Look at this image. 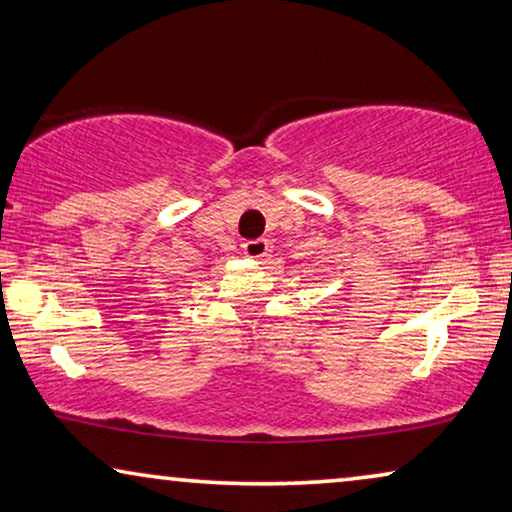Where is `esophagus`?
<instances>
[{
    "label": "esophagus",
    "instance_id": "obj_1",
    "mask_svg": "<svg viewBox=\"0 0 512 512\" xmlns=\"http://www.w3.org/2000/svg\"><path fill=\"white\" fill-rule=\"evenodd\" d=\"M242 251H245L247 258H263L267 256V251H270V245H267V240H247L245 245H242Z\"/></svg>",
    "mask_w": 512,
    "mask_h": 512
}]
</instances>
